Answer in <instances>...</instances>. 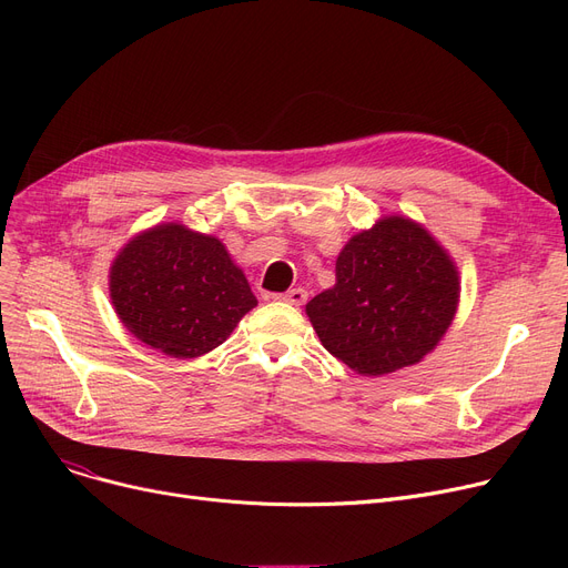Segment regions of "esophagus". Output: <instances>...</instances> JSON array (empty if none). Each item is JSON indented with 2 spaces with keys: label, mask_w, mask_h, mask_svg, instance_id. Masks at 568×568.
<instances>
[{
  "label": "esophagus",
  "mask_w": 568,
  "mask_h": 568,
  "mask_svg": "<svg viewBox=\"0 0 568 568\" xmlns=\"http://www.w3.org/2000/svg\"><path fill=\"white\" fill-rule=\"evenodd\" d=\"M274 300L285 302V304H292V306H304L306 300H308V292H306L304 287H292V290L283 292V294H276Z\"/></svg>",
  "instance_id": "1"
}]
</instances>
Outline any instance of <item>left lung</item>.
I'll use <instances>...</instances> for the list:
<instances>
[{
	"instance_id": "8db88e82",
	"label": "left lung",
	"mask_w": 568,
	"mask_h": 568,
	"mask_svg": "<svg viewBox=\"0 0 568 568\" xmlns=\"http://www.w3.org/2000/svg\"><path fill=\"white\" fill-rule=\"evenodd\" d=\"M456 262L405 216L354 234L336 260V285L306 304L322 345L366 377L419 364L458 311Z\"/></svg>"
}]
</instances>
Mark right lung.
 I'll use <instances>...</instances> for the list:
<instances>
[{"mask_svg": "<svg viewBox=\"0 0 568 568\" xmlns=\"http://www.w3.org/2000/svg\"><path fill=\"white\" fill-rule=\"evenodd\" d=\"M110 300L138 341L174 359L212 352L257 306L221 239L182 223L149 227L119 251Z\"/></svg>", "mask_w": 568, "mask_h": 568, "instance_id": "add662e5", "label": "right lung"}]
</instances>
